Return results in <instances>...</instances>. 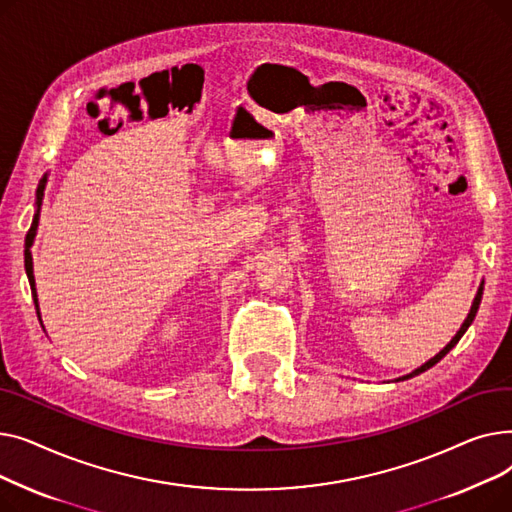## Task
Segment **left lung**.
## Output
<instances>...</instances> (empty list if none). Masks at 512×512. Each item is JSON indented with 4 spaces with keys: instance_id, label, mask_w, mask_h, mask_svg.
<instances>
[{
    "instance_id": "1",
    "label": "left lung",
    "mask_w": 512,
    "mask_h": 512,
    "mask_svg": "<svg viewBox=\"0 0 512 512\" xmlns=\"http://www.w3.org/2000/svg\"><path fill=\"white\" fill-rule=\"evenodd\" d=\"M481 294H483V284L479 286V290H477V294H475V301H473V305H471V311H469V315H467V319H465V324L461 326V330H459V332H456V336H454V338H452V340H450V342H448V344L442 348V351H440V353H438L434 359H429L425 365H421L419 369H415L413 373L405 375V378H398V382H400V380H409V378H415V375H419V373L427 371L429 367H434L436 363H440V361H442V359H444V357H446V355L452 351V348H454L456 344H459V340L463 338V334L467 332V328L473 324L475 313H477V309H479V303H481Z\"/></svg>"
}]
</instances>
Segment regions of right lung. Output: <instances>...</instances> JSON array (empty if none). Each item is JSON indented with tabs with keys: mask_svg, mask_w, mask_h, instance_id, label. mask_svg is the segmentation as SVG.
Masks as SVG:
<instances>
[{
	"mask_svg": "<svg viewBox=\"0 0 512 512\" xmlns=\"http://www.w3.org/2000/svg\"><path fill=\"white\" fill-rule=\"evenodd\" d=\"M43 188H45V178L41 180V184H39V188H37V207L41 205ZM37 222H39V211H37V215H35V220H33V226H31L29 234H26V245H29V247H31L33 238H35ZM29 247H26V251H24V270H26V276H29V282H31V290H33V301H35V307H37V315H39V305H37V290H35V276H33V257H31V251H29Z\"/></svg>",
	"mask_w": 512,
	"mask_h": 512,
	"instance_id": "1",
	"label": "right lung"
}]
</instances>
